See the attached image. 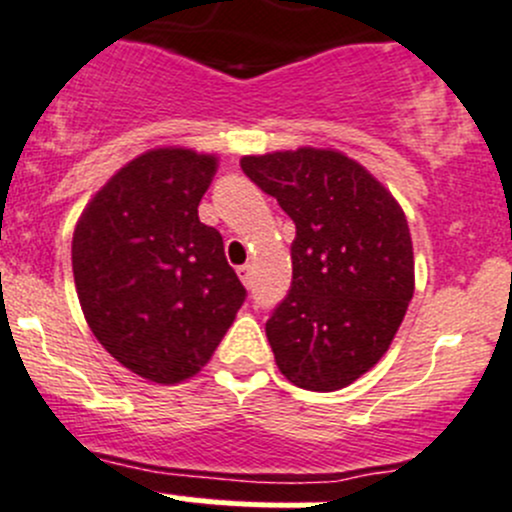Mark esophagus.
<instances>
[{
    "mask_svg": "<svg viewBox=\"0 0 512 512\" xmlns=\"http://www.w3.org/2000/svg\"><path fill=\"white\" fill-rule=\"evenodd\" d=\"M239 278L244 281V286H249L251 278H254V266H251V263H244V266H239Z\"/></svg>",
    "mask_w": 512,
    "mask_h": 512,
    "instance_id": "1",
    "label": "esophagus"
}]
</instances>
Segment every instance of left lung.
I'll return each instance as SVG.
<instances>
[{
    "label": "left lung",
    "instance_id": "obj_1",
    "mask_svg": "<svg viewBox=\"0 0 512 512\" xmlns=\"http://www.w3.org/2000/svg\"><path fill=\"white\" fill-rule=\"evenodd\" d=\"M241 169L296 224L291 291L266 321L278 371L306 391L351 386L386 356L416 291L401 204L338 149L246 154Z\"/></svg>",
    "mask_w": 512,
    "mask_h": 512
}]
</instances>
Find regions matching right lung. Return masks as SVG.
Segmentation results:
<instances>
[{
	"mask_svg": "<svg viewBox=\"0 0 512 512\" xmlns=\"http://www.w3.org/2000/svg\"><path fill=\"white\" fill-rule=\"evenodd\" d=\"M216 169V154L156 146L121 166L74 226L72 271L86 323L144 381L194 378L246 298L221 234L199 221Z\"/></svg>",
	"mask_w": 512,
	"mask_h": 512,
	"instance_id": "add662e5",
	"label": "right lung"
}]
</instances>
